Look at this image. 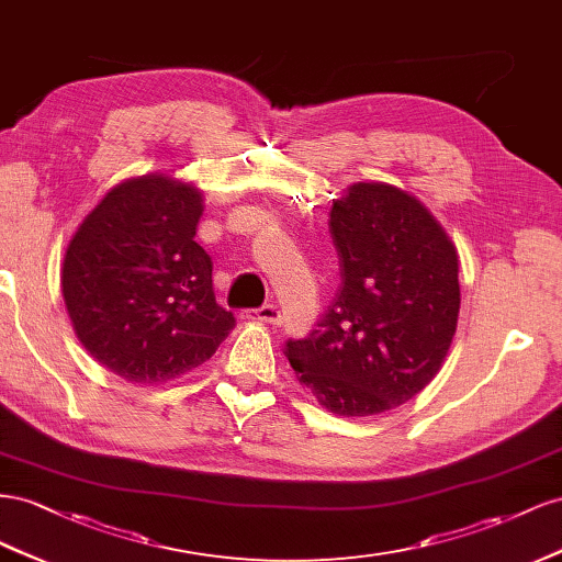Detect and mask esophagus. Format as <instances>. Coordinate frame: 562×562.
Returning a JSON list of instances; mask_svg holds the SVG:
<instances>
[{
	"label": "esophagus",
	"instance_id": "obj_1",
	"mask_svg": "<svg viewBox=\"0 0 562 562\" xmlns=\"http://www.w3.org/2000/svg\"><path fill=\"white\" fill-rule=\"evenodd\" d=\"M249 319H256V323H268V325H280L282 323V311L276 306V303H266L261 308L247 311Z\"/></svg>",
	"mask_w": 562,
	"mask_h": 562
}]
</instances>
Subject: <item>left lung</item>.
Here are the masks:
<instances>
[{"label":"left lung","mask_w":562,"mask_h":562,"mask_svg":"<svg viewBox=\"0 0 562 562\" xmlns=\"http://www.w3.org/2000/svg\"><path fill=\"white\" fill-rule=\"evenodd\" d=\"M341 286L306 339L299 381L339 416L389 412L440 372L459 317V259L426 206L389 183H352L331 204Z\"/></svg>","instance_id":"8db88e82"}]
</instances>
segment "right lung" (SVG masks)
I'll use <instances>...</instances> for the list:
<instances>
[{
    "label": "right lung",
    "mask_w": 562,
    "mask_h": 562,
    "mask_svg": "<svg viewBox=\"0 0 562 562\" xmlns=\"http://www.w3.org/2000/svg\"><path fill=\"white\" fill-rule=\"evenodd\" d=\"M202 195L165 173L126 179L95 204L63 261L77 339L117 376L162 383L210 360L235 327L195 243Z\"/></svg>",
    "instance_id": "add662e5"
}]
</instances>
